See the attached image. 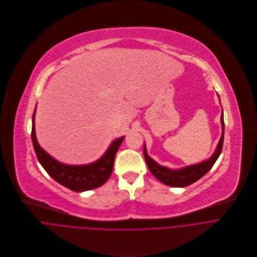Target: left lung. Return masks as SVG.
I'll use <instances>...</instances> for the list:
<instances>
[{
	"instance_id": "1",
	"label": "left lung",
	"mask_w": 257,
	"mask_h": 257,
	"mask_svg": "<svg viewBox=\"0 0 257 257\" xmlns=\"http://www.w3.org/2000/svg\"><path fill=\"white\" fill-rule=\"evenodd\" d=\"M221 124H222V135H221L220 141L218 143L217 149H216L215 153L211 156V158L206 160V161H203L201 163L190 165V166H187V167H184V168H181V169H176V170L175 169H169L165 166L159 165L158 163H156L153 159H151L148 156V154L146 152L145 145H144L143 153H144L145 161L147 163V166L151 172V174L158 181L165 184L166 186L176 187V188L188 187V186L194 184L195 182H197L198 180H200L213 167L214 163L216 162V160L218 159V157H219V155L222 151L223 141H224L223 111H222V115H221Z\"/></svg>"
}]
</instances>
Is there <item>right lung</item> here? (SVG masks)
Instances as JSON below:
<instances>
[{
  "label": "right lung",
  "instance_id": "right-lung-1",
  "mask_svg": "<svg viewBox=\"0 0 257 257\" xmlns=\"http://www.w3.org/2000/svg\"><path fill=\"white\" fill-rule=\"evenodd\" d=\"M35 111L32 118V141L37 158L46 173L63 187L74 191H90L104 185L113 172L116 153L124 139V136L116 139L106 153L96 162L87 165H67L58 162L45 152L37 142L34 126Z\"/></svg>",
  "mask_w": 257,
  "mask_h": 257
}]
</instances>
